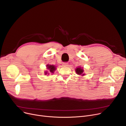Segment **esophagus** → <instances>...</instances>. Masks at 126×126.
<instances>
[{
  "mask_svg": "<svg viewBox=\"0 0 126 126\" xmlns=\"http://www.w3.org/2000/svg\"><path fill=\"white\" fill-rule=\"evenodd\" d=\"M62 66L64 67H67L68 66V63H63L62 64Z\"/></svg>",
  "mask_w": 126,
  "mask_h": 126,
  "instance_id": "obj_1",
  "label": "esophagus"
}]
</instances>
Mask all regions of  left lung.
Masks as SVG:
<instances>
[{
  "instance_id": "left-lung-1",
  "label": "left lung",
  "mask_w": 126,
  "mask_h": 126,
  "mask_svg": "<svg viewBox=\"0 0 126 126\" xmlns=\"http://www.w3.org/2000/svg\"><path fill=\"white\" fill-rule=\"evenodd\" d=\"M75 71H76V74L77 75H81V76H84L85 75V74L84 73V69H83V68L82 67H77L76 69H75Z\"/></svg>"
}]
</instances>
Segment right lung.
I'll return each mask as SVG.
<instances>
[{
	"instance_id": "right-lung-1",
	"label": "right lung",
	"mask_w": 126,
	"mask_h": 126,
	"mask_svg": "<svg viewBox=\"0 0 126 126\" xmlns=\"http://www.w3.org/2000/svg\"><path fill=\"white\" fill-rule=\"evenodd\" d=\"M56 66L54 65H50L47 64L46 65V68H47L49 71H45V75H49L51 74H54L55 71L57 69Z\"/></svg>"
}]
</instances>
